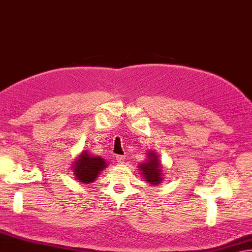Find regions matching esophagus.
Returning <instances> with one entry per match:
<instances>
[{"instance_id": "1", "label": "esophagus", "mask_w": 252, "mask_h": 252, "mask_svg": "<svg viewBox=\"0 0 252 252\" xmlns=\"http://www.w3.org/2000/svg\"><path fill=\"white\" fill-rule=\"evenodd\" d=\"M116 162L119 163V164L124 163L125 162V158L123 157V156H116Z\"/></svg>"}]
</instances>
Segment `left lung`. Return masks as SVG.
Instances as JSON below:
<instances>
[{
    "instance_id": "obj_1",
    "label": "left lung",
    "mask_w": 252,
    "mask_h": 252,
    "mask_svg": "<svg viewBox=\"0 0 252 252\" xmlns=\"http://www.w3.org/2000/svg\"><path fill=\"white\" fill-rule=\"evenodd\" d=\"M147 160L138 165L141 176L145 181L151 185L161 184L164 179L163 174V164L161 163L160 157L156 151H149L147 153Z\"/></svg>"
}]
</instances>
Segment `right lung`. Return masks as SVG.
Returning a JSON list of instances; mask_svg holds the SVG:
<instances>
[{
	"label": "right lung",
	"instance_id": "obj_1",
	"mask_svg": "<svg viewBox=\"0 0 252 252\" xmlns=\"http://www.w3.org/2000/svg\"><path fill=\"white\" fill-rule=\"evenodd\" d=\"M71 166L76 181L83 184H91L107 167V163L103 158L92 156L89 151L84 150L79 153Z\"/></svg>",
	"mask_w": 252,
	"mask_h": 252
}]
</instances>
